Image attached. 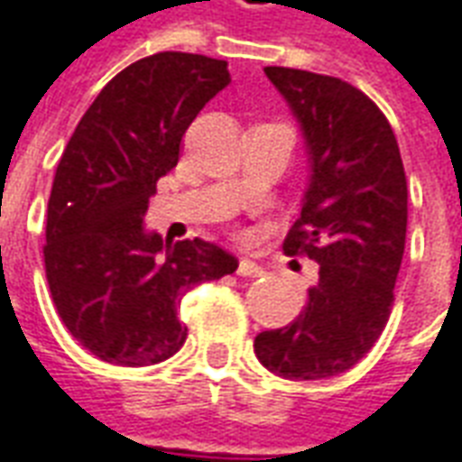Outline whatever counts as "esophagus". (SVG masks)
<instances>
[{
	"instance_id": "obj_1",
	"label": "esophagus",
	"mask_w": 462,
	"mask_h": 462,
	"mask_svg": "<svg viewBox=\"0 0 462 462\" xmlns=\"http://www.w3.org/2000/svg\"><path fill=\"white\" fill-rule=\"evenodd\" d=\"M237 274H240V277H260V274H264V270H262L257 262L242 257L240 264H237Z\"/></svg>"
}]
</instances>
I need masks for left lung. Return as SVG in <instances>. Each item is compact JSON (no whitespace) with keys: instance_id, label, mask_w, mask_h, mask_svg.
Returning <instances> with one entry per match:
<instances>
[{"instance_id":"left-lung-1","label":"left lung","mask_w":462,"mask_h":462,"mask_svg":"<svg viewBox=\"0 0 462 462\" xmlns=\"http://www.w3.org/2000/svg\"><path fill=\"white\" fill-rule=\"evenodd\" d=\"M297 118L310 161L287 254L319 264L307 307L262 331L254 354L272 374L317 381L366 356L386 327L406 247L408 188L396 135L378 106L341 79L267 66Z\"/></svg>"}]
</instances>
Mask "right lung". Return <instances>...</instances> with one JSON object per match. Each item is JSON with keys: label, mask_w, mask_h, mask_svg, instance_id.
<instances>
[{"label": "right lung", "mask_w": 462, "mask_h": 462, "mask_svg": "<svg viewBox=\"0 0 462 462\" xmlns=\"http://www.w3.org/2000/svg\"><path fill=\"white\" fill-rule=\"evenodd\" d=\"M230 84L227 61L161 51L116 74L88 106L56 168L44 264L59 317L79 344L118 366H151L188 339L180 300L237 270L200 237L162 242L143 217L178 165L182 135Z\"/></svg>", "instance_id": "obj_1"}]
</instances>
